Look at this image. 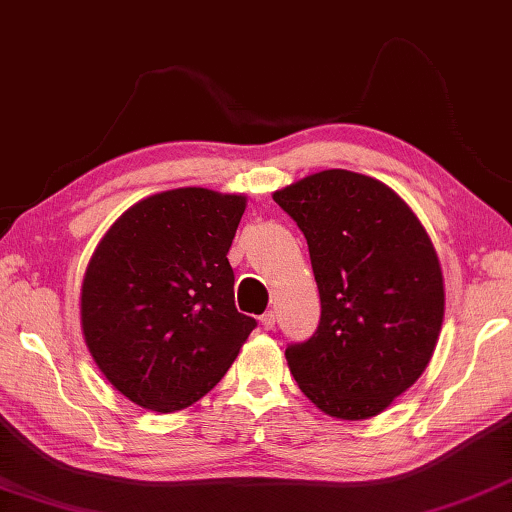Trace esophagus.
Wrapping results in <instances>:
<instances>
[{
    "label": "esophagus",
    "instance_id": "1",
    "mask_svg": "<svg viewBox=\"0 0 512 512\" xmlns=\"http://www.w3.org/2000/svg\"><path fill=\"white\" fill-rule=\"evenodd\" d=\"M261 324H263V328L265 330H272L274 328V324H276V317H274V312L270 310V312H265V315L261 317Z\"/></svg>",
    "mask_w": 512,
    "mask_h": 512
}]
</instances>
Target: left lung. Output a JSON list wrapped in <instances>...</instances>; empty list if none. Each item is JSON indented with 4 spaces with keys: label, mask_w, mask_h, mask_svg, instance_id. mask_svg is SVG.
I'll use <instances>...</instances> for the list:
<instances>
[{
    "label": "left lung",
    "mask_w": 512,
    "mask_h": 512,
    "mask_svg": "<svg viewBox=\"0 0 512 512\" xmlns=\"http://www.w3.org/2000/svg\"><path fill=\"white\" fill-rule=\"evenodd\" d=\"M274 202L308 240L321 297L315 335L285 348L294 380L328 416H378L423 375L441 333L432 240L389 186L351 170H321Z\"/></svg>",
    "instance_id": "1"
}]
</instances>
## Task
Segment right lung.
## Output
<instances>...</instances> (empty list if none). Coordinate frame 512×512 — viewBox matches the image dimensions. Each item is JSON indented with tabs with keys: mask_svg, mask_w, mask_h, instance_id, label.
<instances>
[{
	"mask_svg": "<svg viewBox=\"0 0 512 512\" xmlns=\"http://www.w3.org/2000/svg\"><path fill=\"white\" fill-rule=\"evenodd\" d=\"M242 213V195L175 188L134 204L96 247L80 292L85 342L139 407L193 405L256 328L233 301L227 258Z\"/></svg>",
	"mask_w": 512,
	"mask_h": 512,
	"instance_id": "right-lung-1",
	"label": "right lung"
}]
</instances>
